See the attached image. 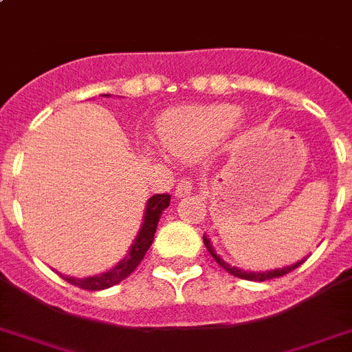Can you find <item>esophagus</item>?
<instances>
[{
	"label": "esophagus",
	"mask_w": 352,
	"mask_h": 352,
	"mask_svg": "<svg viewBox=\"0 0 352 352\" xmlns=\"http://www.w3.org/2000/svg\"><path fill=\"white\" fill-rule=\"evenodd\" d=\"M193 191V180L189 179V177H182V179L177 180V186H175V197H186Z\"/></svg>",
	"instance_id": "1"
}]
</instances>
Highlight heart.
<instances>
[{"label": "heart", "mask_w": 352, "mask_h": 352, "mask_svg": "<svg viewBox=\"0 0 352 352\" xmlns=\"http://www.w3.org/2000/svg\"><path fill=\"white\" fill-rule=\"evenodd\" d=\"M241 118L234 104L186 106L164 115L159 124V138L172 155L195 159L225 138Z\"/></svg>", "instance_id": "obj_1"}]
</instances>
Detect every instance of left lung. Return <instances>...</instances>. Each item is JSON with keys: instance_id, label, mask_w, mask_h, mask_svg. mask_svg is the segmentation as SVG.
I'll return each instance as SVG.
<instances>
[{"instance_id": "obj_1", "label": "left lung", "mask_w": 352, "mask_h": 352, "mask_svg": "<svg viewBox=\"0 0 352 352\" xmlns=\"http://www.w3.org/2000/svg\"><path fill=\"white\" fill-rule=\"evenodd\" d=\"M204 244H206V248L209 250V253L212 255V258L216 262H218L219 265H221L227 273H230L232 276H237V278H243V280H252V282H265V280H271V278H280L283 276V274L290 273V271H294L296 267H299V265L303 264L305 261L301 262H296L294 265H289V267H283V269H274V271H265V273H248V271H241V269L237 267H232V265H228L227 262L221 261L216 253H214L212 246H210V241L207 239V237H204Z\"/></svg>"}]
</instances>
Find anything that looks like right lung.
Returning <instances> with one entry per match:
<instances>
[{"label": "right lung", "mask_w": 352, "mask_h": 352, "mask_svg": "<svg viewBox=\"0 0 352 352\" xmlns=\"http://www.w3.org/2000/svg\"><path fill=\"white\" fill-rule=\"evenodd\" d=\"M170 206V195L161 193L154 195V197L148 200L145 209V219H143V227L140 230L138 237L134 241V244L131 246L129 255L125 256L124 261H120V264L115 265L113 269L106 271L100 276H91V278H83V280H78V278L63 276L65 282H69L70 285L79 287V289L85 290H102L108 289V287L117 285L118 282L125 280L133 273L134 269L138 267L140 262L143 261L146 250L151 248L152 241H154L155 228H157V221L161 218V214L166 207Z\"/></svg>", "instance_id": "add662e5"}]
</instances>
